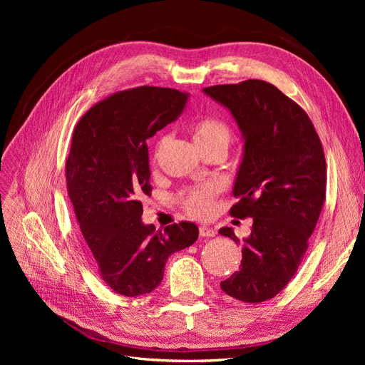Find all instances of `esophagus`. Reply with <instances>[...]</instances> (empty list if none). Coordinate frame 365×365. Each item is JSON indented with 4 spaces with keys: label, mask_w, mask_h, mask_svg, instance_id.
<instances>
[{
    "label": "esophagus",
    "mask_w": 365,
    "mask_h": 365,
    "mask_svg": "<svg viewBox=\"0 0 365 365\" xmlns=\"http://www.w3.org/2000/svg\"><path fill=\"white\" fill-rule=\"evenodd\" d=\"M216 235V231L213 228H210L207 225L200 227V236L201 237H213Z\"/></svg>",
    "instance_id": "obj_1"
}]
</instances>
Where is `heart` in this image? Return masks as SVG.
<instances>
[{"mask_svg":"<svg viewBox=\"0 0 365 365\" xmlns=\"http://www.w3.org/2000/svg\"><path fill=\"white\" fill-rule=\"evenodd\" d=\"M190 134L193 135V140L201 150L210 149V148H225L228 149V145L231 141V130L224 123L222 120L216 117H202L197 118L190 125ZM168 143V137L163 135L155 143V146L152 149V160L155 161L163 150L164 145ZM219 193V187L216 184H202L195 185L190 189H185L180 193L178 202L184 208L187 215H190L197 219H207L213 215L216 197Z\"/></svg>","mask_w":365,"mask_h":365,"instance_id":"1","label":"heart"}]
</instances>
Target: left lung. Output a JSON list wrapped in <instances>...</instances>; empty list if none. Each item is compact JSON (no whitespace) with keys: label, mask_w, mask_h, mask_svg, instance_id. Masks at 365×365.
I'll return each instance as SVG.
<instances>
[{"label":"left lung","mask_w":365,"mask_h":365,"mask_svg":"<svg viewBox=\"0 0 365 365\" xmlns=\"http://www.w3.org/2000/svg\"><path fill=\"white\" fill-rule=\"evenodd\" d=\"M227 106L245 138L230 215L252 217L242 263L220 288L244 303H262L291 282L326 201V158L304 109L274 85L248 79L204 88ZM236 244L233 230H219Z\"/></svg>","instance_id":"left-lung-1"}]
</instances>
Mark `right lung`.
Wrapping results in <instances>:
<instances>
[{"mask_svg": "<svg viewBox=\"0 0 365 365\" xmlns=\"http://www.w3.org/2000/svg\"><path fill=\"white\" fill-rule=\"evenodd\" d=\"M185 102L187 94L173 88H130L88 109L73 130L68 195L101 277L117 294L158 288L168 257L200 235L192 222L164 230L141 222V197L152 192L146 141L176 120Z\"/></svg>", "mask_w": 365, "mask_h": 365, "instance_id": "add662e5", "label": "right lung"}]
</instances>
